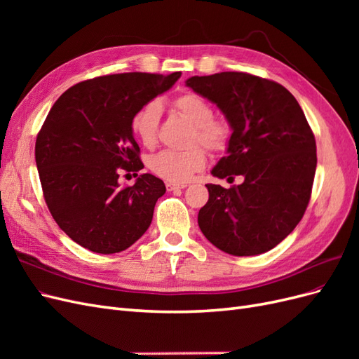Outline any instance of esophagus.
<instances>
[{
    "instance_id": "1",
    "label": "esophagus",
    "mask_w": 359,
    "mask_h": 359,
    "mask_svg": "<svg viewBox=\"0 0 359 359\" xmlns=\"http://www.w3.org/2000/svg\"><path fill=\"white\" fill-rule=\"evenodd\" d=\"M187 184H175V182H168L166 184V189L169 191H173V190H180V189H186Z\"/></svg>"
}]
</instances>
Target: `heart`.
Returning <instances> with one entry per match:
<instances>
[{"mask_svg":"<svg viewBox=\"0 0 359 359\" xmlns=\"http://www.w3.org/2000/svg\"><path fill=\"white\" fill-rule=\"evenodd\" d=\"M172 107L193 126L190 144L199 142L211 151H223L229 145L231 127L214 119L212 104L194 93H184L172 102ZM160 106L149 102L135 112L130 121L133 136L147 148H153L157 140ZM206 163L205 149L193 145L184 151L163 149L148 161L151 172L169 182H186L194 173L203 169Z\"/></svg>","mask_w":359,"mask_h":359,"instance_id":"b5f03b06","label":"heart"}]
</instances>
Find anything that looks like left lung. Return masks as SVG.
<instances>
[{"label":"left lung","instance_id":"1","mask_svg":"<svg viewBox=\"0 0 359 359\" xmlns=\"http://www.w3.org/2000/svg\"><path fill=\"white\" fill-rule=\"evenodd\" d=\"M186 85L215 103L232 128L211 173L244 178L231 189L206 184L201 231L224 253H265L295 229L311 196L318 157L306 115L283 85L248 73L193 76Z\"/></svg>","mask_w":359,"mask_h":359}]
</instances>
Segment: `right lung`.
<instances>
[{"label":"right lung","instance_id":"right-lung-1","mask_svg":"<svg viewBox=\"0 0 359 359\" xmlns=\"http://www.w3.org/2000/svg\"><path fill=\"white\" fill-rule=\"evenodd\" d=\"M180 76H99L73 85L49 111L36 140L43 196L53 220L83 248L119 253L149 227L165 182L142 173L121 187L119 169H144L130 121Z\"/></svg>","mask_w":359,"mask_h":359}]
</instances>
